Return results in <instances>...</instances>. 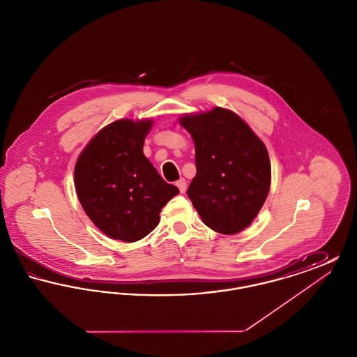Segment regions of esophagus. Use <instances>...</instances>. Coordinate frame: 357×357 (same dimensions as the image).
Masks as SVG:
<instances>
[{
    "mask_svg": "<svg viewBox=\"0 0 357 357\" xmlns=\"http://www.w3.org/2000/svg\"><path fill=\"white\" fill-rule=\"evenodd\" d=\"M175 185H176V187H178V188H179V191H181V192H182V194H183V192H185V191H186V188H187L186 179H183V178H181V179H179V181H178V182H176V183H175Z\"/></svg>",
    "mask_w": 357,
    "mask_h": 357,
    "instance_id": "obj_1",
    "label": "esophagus"
}]
</instances>
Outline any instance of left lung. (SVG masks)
<instances>
[{
	"mask_svg": "<svg viewBox=\"0 0 357 357\" xmlns=\"http://www.w3.org/2000/svg\"><path fill=\"white\" fill-rule=\"evenodd\" d=\"M195 144L197 175L187 195L210 229L236 234L255 221L271 188V160L262 140L230 109L179 119Z\"/></svg>",
	"mask_w": 357,
	"mask_h": 357,
	"instance_id": "left-lung-1",
	"label": "left lung"
}]
</instances>
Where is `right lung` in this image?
<instances>
[{"label": "right lung", "mask_w": 357, "mask_h": 357, "mask_svg": "<svg viewBox=\"0 0 357 357\" xmlns=\"http://www.w3.org/2000/svg\"><path fill=\"white\" fill-rule=\"evenodd\" d=\"M153 120L120 119L105 126L80 153L75 187L85 214L112 239L135 242L159 223L163 206L179 190L143 153Z\"/></svg>", "instance_id": "right-lung-1"}]
</instances>
